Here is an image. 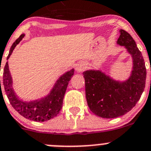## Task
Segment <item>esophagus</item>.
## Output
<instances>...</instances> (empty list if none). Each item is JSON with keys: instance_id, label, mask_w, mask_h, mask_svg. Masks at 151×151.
Returning a JSON list of instances; mask_svg holds the SVG:
<instances>
[{"instance_id": "34e87169", "label": "esophagus", "mask_w": 151, "mask_h": 151, "mask_svg": "<svg viewBox=\"0 0 151 151\" xmlns=\"http://www.w3.org/2000/svg\"><path fill=\"white\" fill-rule=\"evenodd\" d=\"M85 66H86V65H85V63H83V62H80V63H77V66H76V70H77V71H78V72H81V71H83V70L85 69Z\"/></svg>"}]
</instances>
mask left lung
Returning a JSON list of instances; mask_svg holds the SVG:
<instances>
[{"mask_svg":"<svg viewBox=\"0 0 151 151\" xmlns=\"http://www.w3.org/2000/svg\"><path fill=\"white\" fill-rule=\"evenodd\" d=\"M117 44L124 46L132 59L129 78L116 80L101 69L83 73L87 103L93 113L103 118H115L127 113L140 99L145 87L146 68L142 55L129 33L120 30Z\"/></svg>","mask_w":151,"mask_h":151,"instance_id":"obj_1","label":"left lung"}]
</instances>
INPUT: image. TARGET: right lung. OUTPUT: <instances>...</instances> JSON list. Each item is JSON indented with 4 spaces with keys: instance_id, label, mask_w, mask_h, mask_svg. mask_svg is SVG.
I'll use <instances>...</instances> for the list:
<instances>
[{
    "instance_id": "right-lung-1",
    "label": "right lung",
    "mask_w": 151,
    "mask_h": 151,
    "mask_svg": "<svg viewBox=\"0 0 151 151\" xmlns=\"http://www.w3.org/2000/svg\"><path fill=\"white\" fill-rule=\"evenodd\" d=\"M24 36L25 34H22L14 42L10 48L7 60H9L11 55L13 52V50L22 41ZM74 68L65 72L56 80L48 94L37 99L30 101H24L21 99L15 93L8 61L6 62L4 68L3 83L7 97L15 110L17 111L24 118L38 122H44L55 118L61 110L63 97L67 86L72 76L74 75Z\"/></svg>"
}]
</instances>
